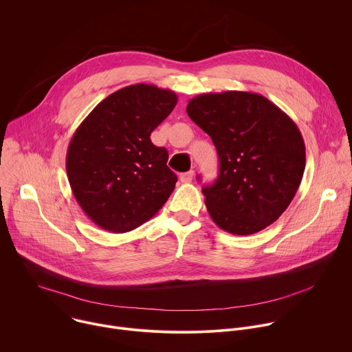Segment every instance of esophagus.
<instances>
[{
  "label": "esophagus",
  "instance_id": "34e87169",
  "mask_svg": "<svg viewBox=\"0 0 352 352\" xmlns=\"http://www.w3.org/2000/svg\"><path fill=\"white\" fill-rule=\"evenodd\" d=\"M192 176H194V172L192 170H188V172H184V173H180V182L182 183H190L192 180Z\"/></svg>",
  "mask_w": 352,
  "mask_h": 352
}]
</instances>
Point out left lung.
Wrapping results in <instances>:
<instances>
[{
  "label": "left lung",
  "instance_id": "8db88e82",
  "mask_svg": "<svg viewBox=\"0 0 352 352\" xmlns=\"http://www.w3.org/2000/svg\"><path fill=\"white\" fill-rule=\"evenodd\" d=\"M186 111L218 151L219 176L202 188L217 226L248 236L277 221L305 169L304 138L293 119L250 91L199 94Z\"/></svg>",
  "mask_w": 352,
  "mask_h": 352
}]
</instances>
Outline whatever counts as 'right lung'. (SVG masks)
Listing matches in <instances>:
<instances>
[{
	"instance_id": "1",
	"label": "right lung",
	"mask_w": 352,
	"mask_h": 352,
	"mask_svg": "<svg viewBox=\"0 0 352 352\" xmlns=\"http://www.w3.org/2000/svg\"><path fill=\"white\" fill-rule=\"evenodd\" d=\"M177 104L172 90L131 85L102 100L80 123L66 173L85 214L101 229L126 233L150 221L175 190L168 151L151 133Z\"/></svg>"
}]
</instances>
